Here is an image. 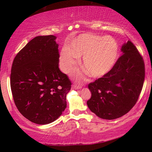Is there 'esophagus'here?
Returning <instances> with one entry per match:
<instances>
[{
    "instance_id": "esophagus-1",
    "label": "esophagus",
    "mask_w": 152,
    "mask_h": 152,
    "mask_svg": "<svg viewBox=\"0 0 152 152\" xmlns=\"http://www.w3.org/2000/svg\"><path fill=\"white\" fill-rule=\"evenodd\" d=\"M82 85H77V84H73L72 86V88L74 90H77V89H80L82 88Z\"/></svg>"
}]
</instances>
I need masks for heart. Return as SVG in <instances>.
<instances>
[{
    "label": "heart",
    "instance_id": "b5f03b06",
    "mask_svg": "<svg viewBox=\"0 0 152 152\" xmlns=\"http://www.w3.org/2000/svg\"><path fill=\"white\" fill-rule=\"evenodd\" d=\"M119 56V46L114 38L102 37L91 33L78 36L71 42L70 48L64 47L60 53V68L68 73L74 68L83 57L82 65L93 78H101L111 70ZM75 78H82L84 72L76 70Z\"/></svg>",
    "mask_w": 152,
    "mask_h": 152
}]
</instances>
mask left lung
<instances>
[{
  "label": "left lung",
  "instance_id": "1",
  "mask_svg": "<svg viewBox=\"0 0 152 152\" xmlns=\"http://www.w3.org/2000/svg\"><path fill=\"white\" fill-rule=\"evenodd\" d=\"M122 56L102 78L88 84L89 109L103 119L123 116L134 107L143 88L145 65L142 56L129 40L121 48Z\"/></svg>",
  "mask_w": 152,
  "mask_h": 152
}]
</instances>
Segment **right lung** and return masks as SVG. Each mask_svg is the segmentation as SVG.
Instances as JSON below:
<instances>
[{
  "label": "right lung",
  "mask_w": 152,
  "mask_h": 152,
  "mask_svg": "<svg viewBox=\"0 0 152 152\" xmlns=\"http://www.w3.org/2000/svg\"><path fill=\"white\" fill-rule=\"evenodd\" d=\"M54 35L37 36L20 50L12 62L11 88L23 116L36 124L54 121L66 108L71 82L59 69Z\"/></svg>",
  "instance_id": "right-lung-1"
}]
</instances>
